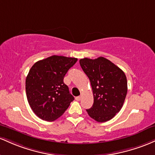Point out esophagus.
Listing matches in <instances>:
<instances>
[{
  "mask_svg": "<svg viewBox=\"0 0 155 155\" xmlns=\"http://www.w3.org/2000/svg\"><path fill=\"white\" fill-rule=\"evenodd\" d=\"M76 100H78V101H80L81 100V96H78V97H76Z\"/></svg>",
  "mask_w": 155,
  "mask_h": 155,
  "instance_id": "obj_1",
  "label": "esophagus"
}]
</instances>
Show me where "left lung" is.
<instances>
[{"instance_id": "1", "label": "left lung", "mask_w": 155, "mask_h": 155, "mask_svg": "<svg viewBox=\"0 0 155 155\" xmlns=\"http://www.w3.org/2000/svg\"><path fill=\"white\" fill-rule=\"evenodd\" d=\"M83 72L91 82L94 104L86 111L98 122L109 121L122 107L127 93L124 72L108 59L99 57L80 60Z\"/></svg>"}]
</instances>
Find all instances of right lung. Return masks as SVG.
<instances>
[{
  "label": "right lung",
  "mask_w": 155,
  "mask_h": 155,
  "mask_svg": "<svg viewBox=\"0 0 155 155\" xmlns=\"http://www.w3.org/2000/svg\"><path fill=\"white\" fill-rule=\"evenodd\" d=\"M78 58L52 55L32 66L25 80L26 96L38 117L53 121L69 107L74 97L64 78Z\"/></svg>",
  "instance_id": "right-lung-1"
}]
</instances>
